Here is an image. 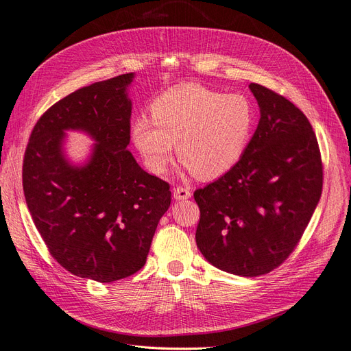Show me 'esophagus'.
Segmentation results:
<instances>
[{
  "label": "esophagus",
  "instance_id": "34e87169",
  "mask_svg": "<svg viewBox=\"0 0 351 351\" xmlns=\"http://www.w3.org/2000/svg\"><path fill=\"white\" fill-rule=\"evenodd\" d=\"M191 191L188 188H184V186H176L173 189V198L178 199V201H184V199H188L191 198Z\"/></svg>",
  "mask_w": 351,
  "mask_h": 351
}]
</instances>
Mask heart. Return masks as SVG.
I'll return each instance as SVG.
<instances>
[{
  "label": "heart",
  "instance_id": "obj_1",
  "mask_svg": "<svg viewBox=\"0 0 351 351\" xmlns=\"http://www.w3.org/2000/svg\"><path fill=\"white\" fill-rule=\"evenodd\" d=\"M150 112L152 119H134L131 138L156 175L167 171L178 145L180 162L197 178H219L241 160L255 127L250 99L192 83L157 96Z\"/></svg>",
  "mask_w": 351,
  "mask_h": 351
}]
</instances>
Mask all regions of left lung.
Masks as SVG:
<instances>
[{"instance_id":"1","label":"left lung","mask_w":351,"mask_h":351,"mask_svg":"<svg viewBox=\"0 0 351 351\" xmlns=\"http://www.w3.org/2000/svg\"><path fill=\"white\" fill-rule=\"evenodd\" d=\"M250 88L261 117L243 156L194 192L198 250L211 265L242 277L267 274L285 261L322 192L321 153L308 118L273 90Z\"/></svg>"}]
</instances>
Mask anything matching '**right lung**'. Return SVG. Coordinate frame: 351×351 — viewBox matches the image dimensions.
<instances>
[{
	"mask_svg": "<svg viewBox=\"0 0 351 351\" xmlns=\"http://www.w3.org/2000/svg\"><path fill=\"white\" fill-rule=\"evenodd\" d=\"M135 74L97 82L56 101L30 134L23 189L51 255L71 274L112 282L145 264L154 232L171 206L169 184L147 173L127 149ZM66 130L95 143L74 164Z\"/></svg>",
	"mask_w": 351,
	"mask_h": 351,
	"instance_id": "add662e5",
	"label": "right lung"
}]
</instances>
